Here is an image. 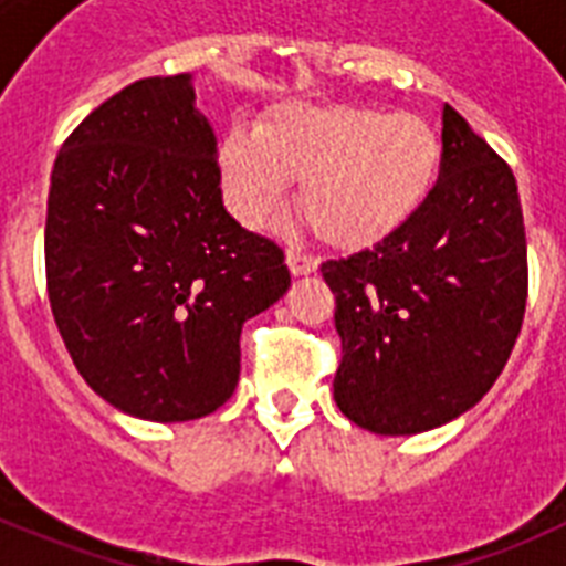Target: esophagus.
<instances>
[{"instance_id": "1", "label": "esophagus", "mask_w": 566, "mask_h": 566, "mask_svg": "<svg viewBox=\"0 0 566 566\" xmlns=\"http://www.w3.org/2000/svg\"><path fill=\"white\" fill-rule=\"evenodd\" d=\"M286 263H289V272H292L294 277H303V274H314V272H317V266H319V260L314 258V254L300 252V249H289Z\"/></svg>"}]
</instances>
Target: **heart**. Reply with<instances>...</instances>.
<instances>
[{"label": "heart", "instance_id": "1", "mask_svg": "<svg viewBox=\"0 0 566 566\" xmlns=\"http://www.w3.org/2000/svg\"><path fill=\"white\" fill-rule=\"evenodd\" d=\"M223 201L263 227L303 178L300 209L319 238L345 252L402 232L431 201L442 144L413 113L352 104H283L258 129L232 127L214 149Z\"/></svg>", "mask_w": 566, "mask_h": 566}]
</instances>
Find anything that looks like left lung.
Listing matches in <instances>:
<instances>
[{"label": "left lung", "instance_id": "obj_1", "mask_svg": "<svg viewBox=\"0 0 566 566\" xmlns=\"http://www.w3.org/2000/svg\"><path fill=\"white\" fill-rule=\"evenodd\" d=\"M319 272L337 300L339 411L382 437L451 422L490 391L522 332L527 240L516 178L444 104L431 201L402 232Z\"/></svg>", "mask_w": 566, "mask_h": 566}]
</instances>
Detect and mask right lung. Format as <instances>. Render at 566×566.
Returning <instances> with one entry per match:
<instances>
[{"instance_id": "1", "label": "right lung", "mask_w": 566, "mask_h": 566, "mask_svg": "<svg viewBox=\"0 0 566 566\" xmlns=\"http://www.w3.org/2000/svg\"><path fill=\"white\" fill-rule=\"evenodd\" d=\"M192 76L129 84L70 133L50 175V308L84 382L149 422L218 411L240 328L292 286L283 252L223 209Z\"/></svg>"}]
</instances>
